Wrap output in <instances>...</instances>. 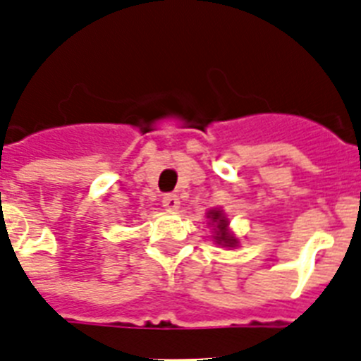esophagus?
Wrapping results in <instances>:
<instances>
[{
	"label": "esophagus",
	"instance_id": "1",
	"mask_svg": "<svg viewBox=\"0 0 361 361\" xmlns=\"http://www.w3.org/2000/svg\"><path fill=\"white\" fill-rule=\"evenodd\" d=\"M164 207L169 212H174V210L180 209V197L174 196V194H167V196L164 197Z\"/></svg>",
	"mask_w": 361,
	"mask_h": 361
}]
</instances>
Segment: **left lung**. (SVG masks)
<instances>
[{
	"label": "left lung",
	"mask_w": 361,
	"mask_h": 361,
	"mask_svg": "<svg viewBox=\"0 0 361 361\" xmlns=\"http://www.w3.org/2000/svg\"><path fill=\"white\" fill-rule=\"evenodd\" d=\"M207 217H209V225H212V230H214V241H216V245L219 246H226V248H235L237 245H239V239H237L235 235H233L232 232H230L228 228V217L225 216V212L221 209H214V210H209V214H207Z\"/></svg>",
	"instance_id": "1"
}]
</instances>
